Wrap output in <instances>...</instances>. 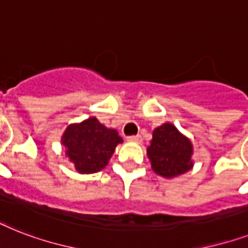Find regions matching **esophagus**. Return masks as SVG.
I'll use <instances>...</instances> for the list:
<instances>
[{"label":"esophagus","instance_id":"obj_1","mask_svg":"<svg viewBox=\"0 0 248 248\" xmlns=\"http://www.w3.org/2000/svg\"><path fill=\"white\" fill-rule=\"evenodd\" d=\"M128 141H131V143H141V136L140 135H132V136H128L127 138Z\"/></svg>","mask_w":248,"mask_h":248}]
</instances>
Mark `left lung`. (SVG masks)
<instances>
[{
    "label": "left lung",
    "instance_id": "8db88e82",
    "mask_svg": "<svg viewBox=\"0 0 248 248\" xmlns=\"http://www.w3.org/2000/svg\"><path fill=\"white\" fill-rule=\"evenodd\" d=\"M147 155L152 170L159 176L172 179L193 169V144L175 124L166 122L153 130Z\"/></svg>",
    "mask_w": 248,
    "mask_h": 248
}]
</instances>
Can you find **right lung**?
<instances>
[{"label": "right lung", "mask_w": 248, "mask_h": 248, "mask_svg": "<svg viewBox=\"0 0 248 248\" xmlns=\"http://www.w3.org/2000/svg\"><path fill=\"white\" fill-rule=\"evenodd\" d=\"M121 143L124 140L118 131L105 127L96 117L71 124L62 135L65 157L78 173H95L105 169Z\"/></svg>", "instance_id": "1"}]
</instances>
